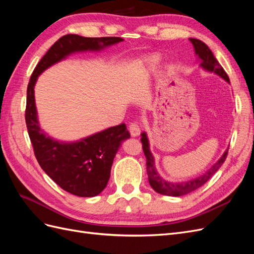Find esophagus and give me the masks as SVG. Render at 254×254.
<instances>
[{
    "mask_svg": "<svg viewBox=\"0 0 254 254\" xmlns=\"http://www.w3.org/2000/svg\"><path fill=\"white\" fill-rule=\"evenodd\" d=\"M140 131H141V128H140V124L137 122H133L129 125V132L131 134V136H137L140 134Z\"/></svg>",
    "mask_w": 254,
    "mask_h": 254,
    "instance_id": "34e87169",
    "label": "esophagus"
}]
</instances>
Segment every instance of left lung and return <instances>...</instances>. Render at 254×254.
Wrapping results in <instances>:
<instances>
[{"mask_svg": "<svg viewBox=\"0 0 254 254\" xmlns=\"http://www.w3.org/2000/svg\"><path fill=\"white\" fill-rule=\"evenodd\" d=\"M190 41L191 44L194 45V50L196 55L198 58L200 59L201 64L200 66H202L204 70L213 72L215 74H217L220 76L221 78H224L226 81L230 82V79L228 77L227 73L225 72L224 68L219 64L217 59L215 58L213 55L212 51L209 49L207 45L202 42L201 40L194 39V38H190ZM142 137H141V142H142V147L144 155L146 157V168H147V175H148V181L150 187L155 190L157 193L166 195V196H173V197H178L182 195H187L190 191H193L200 187H202L203 184L209 180L211 177L218 171V168L222 165V163L226 161V158L228 156V149L224 152V155L221 156V158L215 163L209 171L205 172L202 176L198 177L196 179H191L189 181H183V182H170L164 180L162 177L159 175L157 172V168L155 165V158H153L152 153L149 150V143L147 135H146L145 132H142Z\"/></svg>", "mask_w": 254, "mask_h": 254, "instance_id": "1", "label": "left lung"}]
</instances>
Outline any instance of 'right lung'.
Instances as JSON below:
<instances>
[{
  "label": "right lung",
  "instance_id": "add662e5",
  "mask_svg": "<svg viewBox=\"0 0 254 254\" xmlns=\"http://www.w3.org/2000/svg\"><path fill=\"white\" fill-rule=\"evenodd\" d=\"M121 41L120 37L87 38L72 34L61 37L38 63L28 82L25 122L36 159L54 182L75 196L94 197L103 191L110 178L113 159L130 133L126 125L121 124L77 142L54 140L39 126L34 87L44 70L70 54L101 51Z\"/></svg>",
  "mask_w": 254,
  "mask_h": 254
}]
</instances>
